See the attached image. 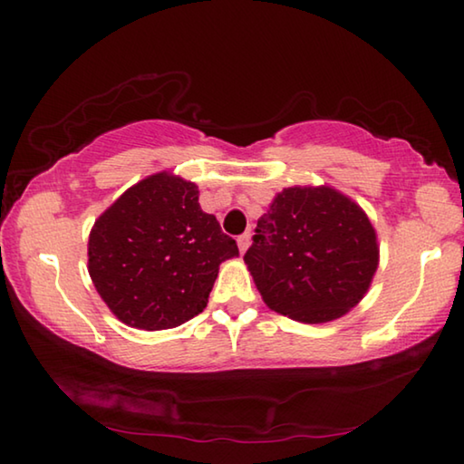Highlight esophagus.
Returning <instances> with one entry per match:
<instances>
[{"instance_id": "esophagus-1", "label": "esophagus", "mask_w": 464, "mask_h": 464, "mask_svg": "<svg viewBox=\"0 0 464 464\" xmlns=\"http://www.w3.org/2000/svg\"><path fill=\"white\" fill-rule=\"evenodd\" d=\"M249 243H251V235H249V233L239 235V237H237V246H239L241 254H246V249L249 247Z\"/></svg>"}]
</instances>
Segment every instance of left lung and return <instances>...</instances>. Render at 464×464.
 Returning a JSON list of instances; mask_svg holds the SVG:
<instances>
[{
	"mask_svg": "<svg viewBox=\"0 0 464 464\" xmlns=\"http://www.w3.org/2000/svg\"><path fill=\"white\" fill-rule=\"evenodd\" d=\"M264 303L303 324L342 317L366 295L379 266L364 210L332 188H286L243 256Z\"/></svg>",
	"mask_w": 464,
	"mask_h": 464,
	"instance_id": "obj_1",
	"label": "left lung"
}]
</instances>
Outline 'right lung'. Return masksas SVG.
I'll list each match as a JSON object with an SVG mask.
<instances>
[{
    "label": "right lung",
    "mask_w": 464,
    "mask_h": 464,
    "mask_svg": "<svg viewBox=\"0 0 464 464\" xmlns=\"http://www.w3.org/2000/svg\"><path fill=\"white\" fill-rule=\"evenodd\" d=\"M90 276L130 327L182 325L207 307L221 262L237 243L198 204V188L171 174L129 188L90 233Z\"/></svg>",
    "instance_id": "obj_1"
}]
</instances>
